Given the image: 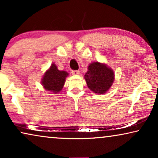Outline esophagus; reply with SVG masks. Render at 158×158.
Returning <instances> with one entry per match:
<instances>
[{
    "label": "esophagus",
    "instance_id": "esophagus-1",
    "mask_svg": "<svg viewBox=\"0 0 158 158\" xmlns=\"http://www.w3.org/2000/svg\"><path fill=\"white\" fill-rule=\"evenodd\" d=\"M72 74L74 75H79L80 74V71L79 70H73L72 71Z\"/></svg>",
    "mask_w": 158,
    "mask_h": 158
}]
</instances>
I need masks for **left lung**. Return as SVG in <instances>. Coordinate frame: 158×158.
<instances>
[{
	"mask_svg": "<svg viewBox=\"0 0 158 158\" xmlns=\"http://www.w3.org/2000/svg\"><path fill=\"white\" fill-rule=\"evenodd\" d=\"M85 75L88 87L96 94H103L111 88L114 81L113 70L104 64L93 62Z\"/></svg>",
	"mask_w": 158,
	"mask_h": 158,
	"instance_id": "8db88e82",
	"label": "left lung"
}]
</instances>
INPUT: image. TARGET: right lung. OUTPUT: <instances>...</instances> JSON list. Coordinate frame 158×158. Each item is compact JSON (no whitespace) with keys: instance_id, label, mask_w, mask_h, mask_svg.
<instances>
[{"instance_id":"add662e5","label":"right lung","mask_w":158,"mask_h":158,"mask_svg":"<svg viewBox=\"0 0 158 158\" xmlns=\"http://www.w3.org/2000/svg\"><path fill=\"white\" fill-rule=\"evenodd\" d=\"M68 73L65 71L59 70L55 64L45 73L42 80V84L47 90L57 94L63 88L66 77Z\"/></svg>"}]
</instances>
